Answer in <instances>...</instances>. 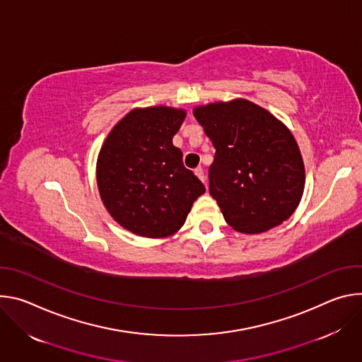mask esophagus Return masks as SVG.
I'll list each match as a JSON object with an SVG mask.
<instances>
[{
  "instance_id": "1",
  "label": "esophagus",
  "mask_w": 362,
  "mask_h": 362,
  "mask_svg": "<svg viewBox=\"0 0 362 362\" xmlns=\"http://www.w3.org/2000/svg\"><path fill=\"white\" fill-rule=\"evenodd\" d=\"M195 175L199 178V180H202L204 184L207 182V177H206V174H204V170L202 168V167H198V168H195Z\"/></svg>"
}]
</instances>
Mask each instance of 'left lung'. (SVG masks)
Here are the masks:
<instances>
[{"label":"left lung","mask_w":362,"mask_h":362,"mask_svg":"<svg viewBox=\"0 0 362 362\" xmlns=\"http://www.w3.org/2000/svg\"><path fill=\"white\" fill-rule=\"evenodd\" d=\"M216 153L210 194L235 231L256 234L288 220L305 187V168L291 131L266 109L237 99L194 109Z\"/></svg>","instance_id":"8db88e82"}]
</instances>
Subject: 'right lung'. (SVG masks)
Segmentation results:
<instances>
[{
	"label": "right lung",
	"instance_id": "right-lung-1",
	"mask_svg": "<svg viewBox=\"0 0 362 362\" xmlns=\"http://www.w3.org/2000/svg\"><path fill=\"white\" fill-rule=\"evenodd\" d=\"M184 110L135 109L112 129L98 159V187L110 216L144 237H167L184 224L204 184L182 163L173 138Z\"/></svg>",
	"mask_w": 362,
	"mask_h": 362
}]
</instances>
